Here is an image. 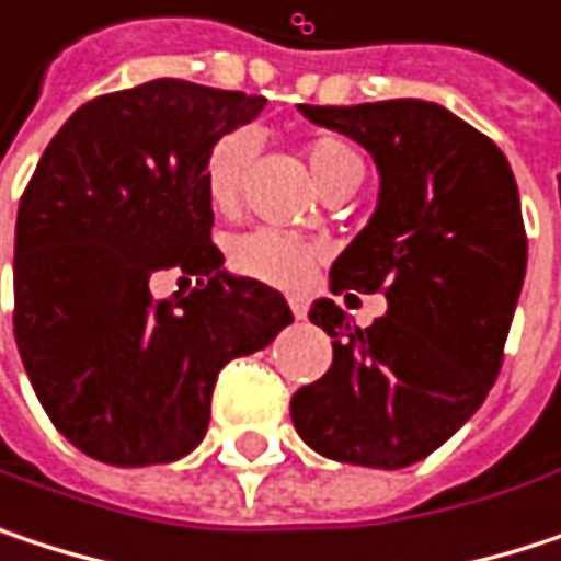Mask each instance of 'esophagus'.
<instances>
[{
	"instance_id": "obj_1",
	"label": "esophagus",
	"mask_w": 561,
	"mask_h": 561,
	"mask_svg": "<svg viewBox=\"0 0 561 561\" xmlns=\"http://www.w3.org/2000/svg\"><path fill=\"white\" fill-rule=\"evenodd\" d=\"M288 308H291V314H295V318H305V311H308V305H305V298H301V295H291V298H288Z\"/></svg>"
}]
</instances>
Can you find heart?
Listing matches in <instances>:
<instances>
[{
  "instance_id": "1",
  "label": "heart",
  "mask_w": 561,
  "mask_h": 561,
  "mask_svg": "<svg viewBox=\"0 0 561 561\" xmlns=\"http://www.w3.org/2000/svg\"><path fill=\"white\" fill-rule=\"evenodd\" d=\"M250 156H253V139L247 133H227L207 152L204 187L217 210H230L240 201ZM305 156L324 191L364 174L357 149L341 136H314L305 146ZM311 266H314L311 243L279 227H253L230 240V270L253 282L295 288L311 276Z\"/></svg>"
}]
</instances>
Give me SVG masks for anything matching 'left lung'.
I'll return each instance as SVG.
<instances>
[{
    "label": "left lung",
    "instance_id": "8db88e82",
    "mask_svg": "<svg viewBox=\"0 0 561 561\" xmlns=\"http://www.w3.org/2000/svg\"><path fill=\"white\" fill-rule=\"evenodd\" d=\"M301 113L380 169L377 214L334 260L331 291H383L390 308L357 328L331 298L311 305L334 360L291 396V422L324 458L396 471L445 445L501 374L526 276L516 181L504 152L438 103Z\"/></svg>",
    "mask_w": 561,
    "mask_h": 561
}]
</instances>
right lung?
<instances>
[{
  "label": "right lung",
  "mask_w": 561,
  "mask_h": 561,
  "mask_svg": "<svg viewBox=\"0 0 561 561\" xmlns=\"http://www.w3.org/2000/svg\"><path fill=\"white\" fill-rule=\"evenodd\" d=\"M266 96L149 80L83 103L48 142L15 220V344L55 428L83 455L169 465L210 422L217 374L263 351L291 311L227 276L204 165ZM174 268L198 285L156 302Z\"/></svg>",
  "instance_id": "obj_1"
}]
</instances>
